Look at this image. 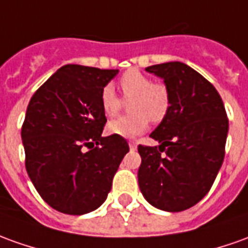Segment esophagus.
<instances>
[{
    "instance_id": "1",
    "label": "esophagus",
    "mask_w": 248,
    "mask_h": 248,
    "mask_svg": "<svg viewBox=\"0 0 248 248\" xmlns=\"http://www.w3.org/2000/svg\"><path fill=\"white\" fill-rule=\"evenodd\" d=\"M136 147H138V143H136V141H129V148H131V150H135Z\"/></svg>"
}]
</instances>
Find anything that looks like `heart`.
Listing matches in <instances>:
<instances>
[{
  "instance_id": "obj_1",
  "label": "heart",
  "mask_w": 248,
  "mask_h": 248,
  "mask_svg": "<svg viewBox=\"0 0 248 248\" xmlns=\"http://www.w3.org/2000/svg\"><path fill=\"white\" fill-rule=\"evenodd\" d=\"M119 85L124 101L131 100L128 108L132 113L109 121L107 125L108 134L132 139L146 132L150 120L160 123L166 117L170 108V97L165 85L155 83L150 77L136 69L124 73ZM100 104L107 117H114L123 107V101L112 86L102 89Z\"/></svg>"
}]
</instances>
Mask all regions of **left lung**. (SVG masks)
Wrapping results in <instances>:
<instances>
[{"label":"left lung","mask_w":248,"mask_h":248,"mask_svg":"<svg viewBox=\"0 0 248 248\" xmlns=\"http://www.w3.org/2000/svg\"><path fill=\"white\" fill-rule=\"evenodd\" d=\"M146 71L163 79L170 108L150 135L160 146L138 147L139 187L155 208L181 212L212 187L224 160L228 119L217 90L185 63L154 64Z\"/></svg>","instance_id":"8db88e82"}]
</instances>
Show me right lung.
I'll return each instance as SVG.
<instances>
[{"label":"right lung","mask_w":248,"mask_h":248,"mask_svg":"<svg viewBox=\"0 0 248 248\" xmlns=\"http://www.w3.org/2000/svg\"><path fill=\"white\" fill-rule=\"evenodd\" d=\"M119 70L66 64L32 95L21 128L25 169L51 208L85 215L107 200L129 151L120 136L104 138L101 90Z\"/></svg>","instance_id":"1"}]
</instances>
